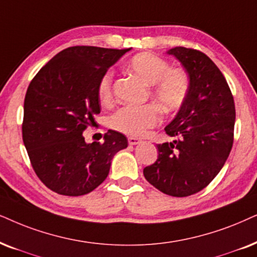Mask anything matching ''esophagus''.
Instances as JSON below:
<instances>
[{
  "label": "esophagus",
  "mask_w": 257,
  "mask_h": 257,
  "mask_svg": "<svg viewBox=\"0 0 257 257\" xmlns=\"http://www.w3.org/2000/svg\"><path fill=\"white\" fill-rule=\"evenodd\" d=\"M143 141L139 138H136V137H128V144L130 145H139L142 144Z\"/></svg>",
  "instance_id": "esophagus-1"
}]
</instances>
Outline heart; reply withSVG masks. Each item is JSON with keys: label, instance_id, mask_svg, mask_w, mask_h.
Masks as SVG:
<instances>
[{"label": "heart", "instance_id": "obj_1", "mask_svg": "<svg viewBox=\"0 0 257 257\" xmlns=\"http://www.w3.org/2000/svg\"><path fill=\"white\" fill-rule=\"evenodd\" d=\"M128 72L152 85L151 94L163 111L172 112L185 100L189 89V79L184 71L170 68L164 59L151 53H141L126 65ZM98 95L102 104H108L113 98L112 74L106 73L100 79ZM156 105L124 106L111 118L113 128L130 136H142L161 121V109Z\"/></svg>", "mask_w": 257, "mask_h": 257}]
</instances>
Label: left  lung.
Listing matches in <instances>:
<instances>
[{
    "instance_id": "obj_1",
    "label": "left lung",
    "mask_w": 257,
    "mask_h": 257,
    "mask_svg": "<svg viewBox=\"0 0 257 257\" xmlns=\"http://www.w3.org/2000/svg\"><path fill=\"white\" fill-rule=\"evenodd\" d=\"M166 54L182 63L189 89L164 128L175 139L157 145V161L144 176L159 191L186 197L204 189L225 164L234 142L235 104L224 76L204 53L175 47Z\"/></svg>"
}]
</instances>
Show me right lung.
I'll return each mask as SVG.
<instances>
[{"instance_id":"add662e5","label":"right lung","mask_w":257,"mask_h":257,"mask_svg":"<svg viewBox=\"0 0 257 257\" xmlns=\"http://www.w3.org/2000/svg\"><path fill=\"white\" fill-rule=\"evenodd\" d=\"M127 49L75 46L49 60L32 80L23 106L22 138L43 184L59 195L82 196L108 176L112 159L127 138L108 130L104 143L82 133L100 113L98 86Z\"/></svg>"}]
</instances>
